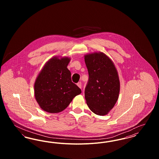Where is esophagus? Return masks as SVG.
<instances>
[{
  "mask_svg": "<svg viewBox=\"0 0 159 159\" xmlns=\"http://www.w3.org/2000/svg\"><path fill=\"white\" fill-rule=\"evenodd\" d=\"M77 85L80 89H82V82H78V83H77Z\"/></svg>",
  "mask_w": 159,
  "mask_h": 159,
  "instance_id": "obj_1",
  "label": "esophagus"
}]
</instances>
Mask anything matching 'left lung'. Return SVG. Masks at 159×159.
<instances>
[{
  "mask_svg": "<svg viewBox=\"0 0 159 159\" xmlns=\"http://www.w3.org/2000/svg\"><path fill=\"white\" fill-rule=\"evenodd\" d=\"M89 79L84 89L86 104L97 115L108 113L119 95L120 82L113 62L102 52L84 55Z\"/></svg>",
  "mask_w": 159,
  "mask_h": 159,
  "instance_id": "obj_1",
  "label": "left lung"
}]
</instances>
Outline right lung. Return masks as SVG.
Returning <instances> with one entry per match:
<instances>
[{
    "instance_id": "right-lung-1",
    "label": "right lung",
    "mask_w": 159,
    "mask_h": 159,
    "mask_svg": "<svg viewBox=\"0 0 159 159\" xmlns=\"http://www.w3.org/2000/svg\"><path fill=\"white\" fill-rule=\"evenodd\" d=\"M70 59L53 57L46 63L34 83V95L42 110L51 113L66 109L81 89L73 83L67 67Z\"/></svg>"
}]
</instances>
